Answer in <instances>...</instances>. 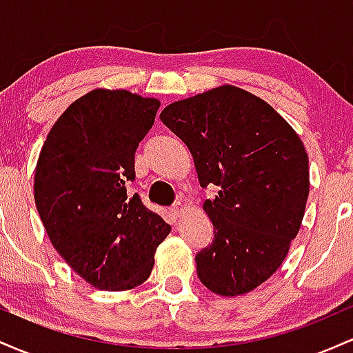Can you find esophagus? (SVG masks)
Masks as SVG:
<instances>
[{"instance_id":"obj_1","label":"esophagus","mask_w":353,"mask_h":353,"mask_svg":"<svg viewBox=\"0 0 353 353\" xmlns=\"http://www.w3.org/2000/svg\"><path fill=\"white\" fill-rule=\"evenodd\" d=\"M188 209V205L184 204V202H176V204L172 205V212L176 214V216H182V214H184V210Z\"/></svg>"}]
</instances>
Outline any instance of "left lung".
I'll return each mask as SVG.
<instances>
[{
    "label": "left lung",
    "mask_w": 353,
    "mask_h": 353,
    "mask_svg": "<svg viewBox=\"0 0 353 353\" xmlns=\"http://www.w3.org/2000/svg\"><path fill=\"white\" fill-rule=\"evenodd\" d=\"M161 121L184 141L202 188L214 241L196 255L201 282L217 295L254 290L282 265L309 197V157L301 137L264 99L219 86L176 101Z\"/></svg>",
    "instance_id": "8db88e82"
}]
</instances>
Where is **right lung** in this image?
<instances>
[{
    "mask_svg": "<svg viewBox=\"0 0 353 353\" xmlns=\"http://www.w3.org/2000/svg\"><path fill=\"white\" fill-rule=\"evenodd\" d=\"M161 103L124 89H94L51 128L34 172V202L51 244L99 290H129L151 275L171 232L125 184Z\"/></svg>",
    "mask_w": 353,
    "mask_h": 353,
    "instance_id": "add662e5",
    "label": "right lung"
}]
</instances>
